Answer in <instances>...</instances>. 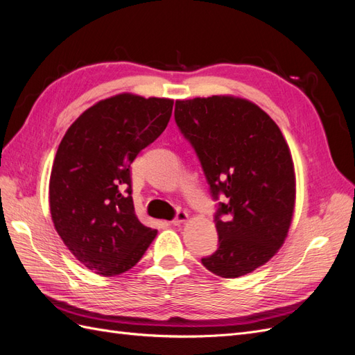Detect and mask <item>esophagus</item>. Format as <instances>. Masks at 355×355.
Segmentation results:
<instances>
[{
    "mask_svg": "<svg viewBox=\"0 0 355 355\" xmlns=\"http://www.w3.org/2000/svg\"><path fill=\"white\" fill-rule=\"evenodd\" d=\"M188 219V213L187 211H178L176 213V216H175V219L171 220V223L173 225H179V223H182V222H185Z\"/></svg>",
    "mask_w": 355,
    "mask_h": 355,
    "instance_id": "1",
    "label": "esophagus"
}]
</instances>
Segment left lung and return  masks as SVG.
I'll return each instance as SVG.
<instances>
[{"label":"left lung","mask_w":355,"mask_h":355,"mask_svg":"<svg viewBox=\"0 0 355 355\" xmlns=\"http://www.w3.org/2000/svg\"><path fill=\"white\" fill-rule=\"evenodd\" d=\"M175 121L194 148L218 202V250L201 259L237 278L284 243L295 209V170L278 125L259 106L232 96L176 101Z\"/></svg>","instance_id":"1"}]
</instances>
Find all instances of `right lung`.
<instances>
[{
	"mask_svg": "<svg viewBox=\"0 0 355 355\" xmlns=\"http://www.w3.org/2000/svg\"><path fill=\"white\" fill-rule=\"evenodd\" d=\"M173 101L123 93L101 101L63 136L50 176V211L71 253L96 274L133 268L157 235L139 222L132 163L166 130Z\"/></svg>",
	"mask_w": 355,
	"mask_h": 355,
	"instance_id": "right-lung-1",
	"label": "right lung"
}]
</instances>
